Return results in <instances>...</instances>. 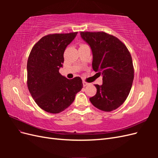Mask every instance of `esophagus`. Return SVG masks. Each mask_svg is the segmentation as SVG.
<instances>
[{"mask_svg":"<svg viewBox=\"0 0 158 158\" xmlns=\"http://www.w3.org/2000/svg\"><path fill=\"white\" fill-rule=\"evenodd\" d=\"M88 85V83L85 82H83V85L85 87V86H87V85Z\"/></svg>","mask_w":158,"mask_h":158,"instance_id":"esophagus-1","label":"esophagus"}]
</instances>
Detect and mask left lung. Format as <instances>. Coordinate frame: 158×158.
<instances>
[{"label":"left lung","instance_id":"1","mask_svg":"<svg viewBox=\"0 0 158 158\" xmlns=\"http://www.w3.org/2000/svg\"><path fill=\"white\" fill-rule=\"evenodd\" d=\"M92 52V69L103 76V84H95L97 93L89 98L94 106L111 111L125 102L134 80L131 55L116 37L105 32H80Z\"/></svg>","mask_w":158,"mask_h":158}]
</instances>
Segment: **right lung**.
I'll return each instance as SVG.
<instances>
[{"label":"right lung","mask_w":158,"mask_h":158,"mask_svg":"<svg viewBox=\"0 0 158 158\" xmlns=\"http://www.w3.org/2000/svg\"><path fill=\"white\" fill-rule=\"evenodd\" d=\"M78 32L43 37L32 48L27 63V88L37 106L51 113L63 111L83 88L80 77L69 80L59 73L64 52Z\"/></svg>","instance_id":"obj_1"}]
</instances>
